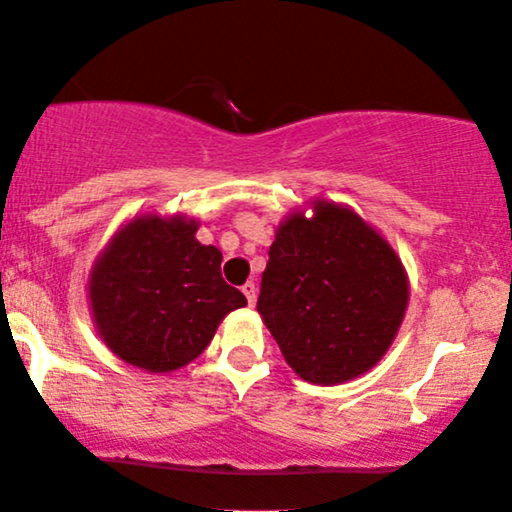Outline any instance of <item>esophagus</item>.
Listing matches in <instances>:
<instances>
[{
	"label": "esophagus",
	"instance_id": "obj_1",
	"mask_svg": "<svg viewBox=\"0 0 512 512\" xmlns=\"http://www.w3.org/2000/svg\"><path fill=\"white\" fill-rule=\"evenodd\" d=\"M242 293H244V296H247V300H249V305L251 307H254L256 305V284L254 282H247V284H244L242 286Z\"/></svg>",
	"mask_w": 512,
	"mask_h": 512
}]
</instances>
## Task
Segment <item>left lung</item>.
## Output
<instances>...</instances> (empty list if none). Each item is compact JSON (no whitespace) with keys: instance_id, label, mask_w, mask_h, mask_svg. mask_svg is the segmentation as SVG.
<instances>
[{"instance_id":"8db88e82","label":"left lung","mask_w":512,"mask_h":512,"mask_svg":"<svg viewBox=\"0 0 512 512\" xmlns=\"http://www.w3.org/2000/svg\"><path fill=\"white\" fill-rule=\"evenodd\" d=\"M279 223L256 310L296 375L354 380L387 354L408 307V275L391 244L354 209L312 202Z\"/></svg>"}]
</instances>
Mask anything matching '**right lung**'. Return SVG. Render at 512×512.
<instances>
[{"mask_svg":"<svg viewBox=\"0 0 512 512\" xmlns=\"http://www.w3.org/2000/svg\"><path fill=\"white\" fill-rule=\"evenodd\" d=\"M198 221L135 216L93 265L88 298L97 333L118 359L170 373L205 352L247 298L221 277V251L195 240Z\"/></svg>","mask_w":512,"mask_h":512,"instance_id":"right-lung-1","label":"right lung"}]
</instances>
